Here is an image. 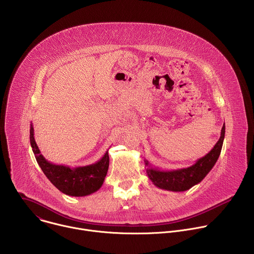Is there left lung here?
<instances>
[{
	"mask_svg": "<svg viewBox=\"0 0 254 254\" xmlns=\"http://www.w3.org/2000/svg\"><path fill=\"white\" fill-rule=\"evenodd\" d=\"M225 137V124L222 127L221 134L213 149L204 157L198 159L196 163L188 168L163 171L153 168L148 160L144 159V166L147 167V175L153 184L163 190L172 192H184L199 184L207 176L218 160L222 144Z\"/></svg>",
	"mask_w": 254,
	"mask_h": 254,
	"instance_id": "1",
	"label": "left lung"
}]
</instances>
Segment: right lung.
Returning a JSON list of instances; mask_svg holds the SVG:
<instances>
[{"label":"right lung","mask_w":254,"mask_h":254,"mask_svg":"<svg viewBox=\"0 0 254 254\" xmlns=\"http://www.w3.org/2000/svg\"><path fill=\"white\" fill-rule=\"evenodd\" d=\"M30 143L36 161L41 170L60 192L68 196L83 197L96 192L102 186L110 166L108 151L94 164L70 168L68 166L53 164L44 158L35 141L32 124L30 127Z\"/></svg>","instance_id":"obj_1"}]
</instances>
